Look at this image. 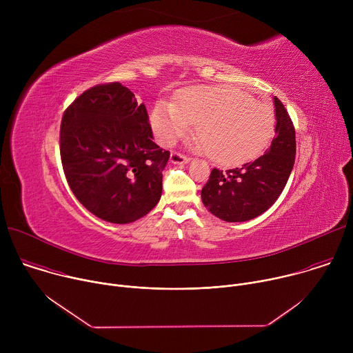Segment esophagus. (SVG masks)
Returning <instances> with one entry per match:
<instances>
[{
	"mask_svg": "<svg viewBox=\"0 0 353 353\" xmlns=\"http://www.w3.org/2000/svg\"><path fill=\"white\" fill-rule=\"evenodd\" d=\"M170 162L173 165H184V163H188L190 162V158L179 154V152H172L170 155Z\"/></svg>",
	"mask_w": 353,
	"mask_h": 353,
	"instance_id": "esophagus-1",
	"label": "esophagus"
}]
</instances>
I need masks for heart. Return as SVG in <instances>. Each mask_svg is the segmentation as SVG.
Wrapping results in <instances>:
<instances>
[{
	"label": "heart",
	"mask_w": 353,
	"mask_h": 353,
	"mask_svg": "<svg viewBox=\"0 0 353 353\" xmlns=\"http://www.w3.org/2000/svg\"><path fill=\"white\" fill-rule=\"evenodd\" d=\"M163 145H172L194 123L203 134L195 148L225 166L256 159L274 137L272 109L232 85H203L184 89L174 105L159 103L150 116Z\"/></svg>",
	"instance_id": "b5f03b06"
}]
</instances>
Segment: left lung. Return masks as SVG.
<instances>
[{
  "mask_svg": "<svg viewBox=\"0 0 353 353\" xmlns=\"http://www.w3.org/2000/svg\"><path fill=\"white\" fill-rule=\"evenodd\" d=\"M275 105V137L271 146L254 162L230 170L211 172L201 191L203 204L226 222H245L264 214L283 191L296 157L293 123L278 97Z\"/></svg>",
  "mask_w": 353,
  "mask_h": 353,
  "instance_id": "obj_1",
  "label": "left lung"
}]
</instances>
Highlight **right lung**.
<instances>
[{
  "instance_id": "add662e5",
  "label": "right lung",
  "mask_w": 353,
  "mask_h": 353,
  "mask_svg": "<svg viewBox=\"0 0 353 353\" xmlns=\"http://www.w3.org/2000/svg\"><path fill=\"white\" fill-rule=\"evenodd\" d=\"M152 139L145 105L120 82L96 85L77 97L63 116L60 154L79 203L120 225L152 211L170 158Z\"/></svg>"
}]
</instances>
